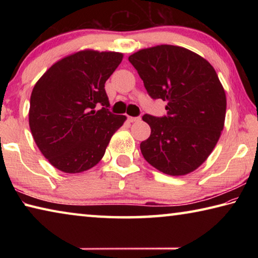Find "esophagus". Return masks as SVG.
Instances as JSON below:
<instances>
[{
	"label": "esophagus",
	"mask_w": 258,
	"mask_h": 258,
	"mask_svg": "<svg viewBox=\"0 0 258 258\" xmlns=\"http://www.w3.org/2000/svg\"><path fill=\"white\" fill-rule=\"evenodd\" d=\"M139 120H141L140 117H128L130 123H135V121H139Z\"/></svg>",
	"instance_id": "obj_1"
}]
</instances>
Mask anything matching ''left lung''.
<instances>
[{
  "label": "left lung",
  "instance_id": "1",
  "mask_svg": "<svg viewBox=\"0 0 258 258\" xmlns=\"http://www.w3.org/2000/svg\"><path fill=\"white\" fill-rule=\"evenodd\" d=\"M152 99L167 102V116L146 115L151 134L140 148L145 159L172 176L202 165L224 127L226 97L211 63L185 47L157 45L128 56Z\"/></svg>",
  "mask_w": 258,
  "mask_h": 258
}]
</instances>
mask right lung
<instances>
[{"instance_id": "right-lung-1", "label": "right lung", "mask_w": 258, "mask_h": 258, "mask_svg": "<svg viewBox=\"0 0 258 258\" xmlns=\"http://www.w3.org/2000/svg\"><path fill=\"white\" fill-rule=\"evenodd\" d=\"M123 60L119 52L83 50L47 69L30 95L29 127L49 163L63 173L97 165L126 120L109 111L104 83ZM101 104L103 108L95 111Z\"/></svg>"}]
</instances>
